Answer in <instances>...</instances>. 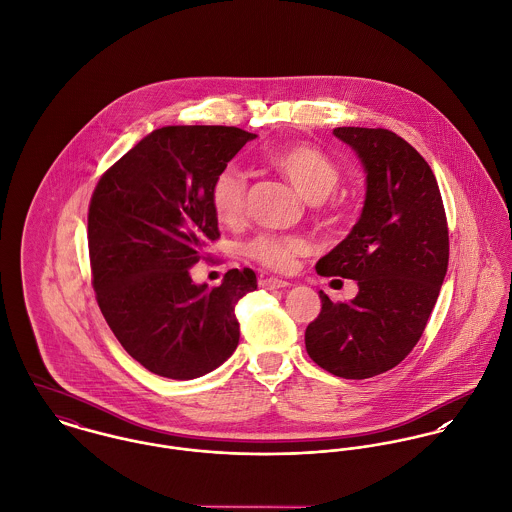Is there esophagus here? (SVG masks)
Listing matches in <instances>:
<instances>
[{
	"label": "esophagus",
	"mask_w": 512,
	"mask_h": 512,
	"mask_svg": "<svg viewBox=\"0 0 512 512\" xmlns=\"http://www.w3.org/2000/svg\"><path fill=\"white\" fill-rule=\"evenodd\" d=\"M288 283L283 281V279H263L261 281V288H265V290H279V288H286Z\"/></svg>",
	"instance_id": "34e87169"
}]
</instances>
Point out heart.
<instances>
[{
	"label": "heart",
	"instance_id": "b5f03b06",
	"mask_svg": "<svg viewBox=\"0 0 512 512\" xmlns=\"http://www.w3.org/2000/svg\"><path fill=\"white\" fill-rule=\"evenodd\" d=\"M273 167L283 174L290 186L308 202L326 200L340 182L336 163L312 145H290L273 157ZM245 174L237 169H224L212 182L210 206L220 224L233 226L245 212ZM312 245L300 235H257L243 251L249 259L273 271H288L296 257L310 253Z\"/></svg>",
	"mask_w": 512,
	"mask_h": 512
}]
</instances>
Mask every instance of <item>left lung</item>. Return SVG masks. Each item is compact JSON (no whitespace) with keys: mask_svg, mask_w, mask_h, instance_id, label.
Segmentation results:
<instances>
[{"mask_svg":"<svg viewBox=\"0 0 512 512\" xmlns=\"http://www.w3.org/2000/svg\"><path fill=\"white\" fill-rule=\"evenodd\" d=\"M334 135L363 167L365 202L316 269L357 281L359 292L334 304L320 290L322 310L304 341L332 375L369 379L397 367L420 340L448 271V222L430 165L397 133L338 127Z\"/></svg>","mask_w":512,"mask_h":512,"instance_id":"left-lung-1","label":"left lung"}]
</instances>
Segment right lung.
Wrapping results in <instances>:
<instances>
[{"label": "right lung", "instance_id": "add662e5", "mask_svg": "<svg viewBox=\"0 0 512 512\" xmlns=\"http://www.w3.org/2000/svg\"><path fill=\"white\" fill-rule=\"evenodd\" d=\"M255 137L224 125L161 127L94 190L88 247L98 304L123 349L155 375L202 377L239 343L235 304L257 288L255 273L231 269L208 288L190 269L220 237L212 182Z\"/></svg>", "mask_w": 512, "mask_h": 512}]
</instances>
